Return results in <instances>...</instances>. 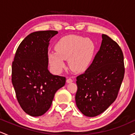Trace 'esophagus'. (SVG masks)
Masks as SVG:
<instances>
[{
    "mask_svg": "<svg viewBox=\"0 0 135 135\" xmlns=\"http://www.w3.org/2000/svg\"><path fill=\"white\" fill-rule=\"evenodd\" d=\"M73 79L72 78V77H66V83H72V82H73Z\"/></svg>",
    "mask_w": 135,
    "mask_h": 135,
    "instance_id": "obj_1",
    "label": "esophagus"
}]
</instances>
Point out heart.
Here are the masks:
<instances>
[{"instance_id": "1", "label": "heart", "mask_w": 135, "mask_h": 135, "mask_svg": "<svg viewBox=\"0 0 135 135\" xmlns=\"http://www.w3.org/2000/svg\"><path fill=\"white\" fill-rule=\"evenodd\" d=\"M56 52H49L48 58L52 69L60 72L65 67L64 60L72 70L82 72L89 66L95 45L91 39L79 35H69L60 38L55 45Z\"/></svg>"}]
</instances>
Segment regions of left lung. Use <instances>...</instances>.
<instances>
[{
	"instance_id": "8db88e82",
	"label": "left lung",
	"mask_w": 135,
	"mask_h": 135,
	"mask_svg": "<svg viewBox=\"0 0 135 135\" xmlns=\"http://www.w3.org/2000/svg\"><path fill=\"white\" fill-rule=\"evenodd\" d=\"M102 37L100 50L92 63L77 77L75 103L87 117L100 115L115 101L124 75L121 49L108 35Z\"/></svg>"
}]
</instances>
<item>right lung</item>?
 <instances>
[{"mask_svg": "<svg viewBox=\"0 0 135 135\" xmlns=\"http://www.w3.org/2000/svg\"><path fill=\"white\" fill-rule=\"evenodd\" d=\"M55 30L29 34L17 49L12 64V83L18 103L33 117L44 114L55 94L65 84V77L52 75L48 70V46Z\"/></svg>", "mask_w": 135, "mask_h": 135, "instance_id": "right-lung-1", "label": "right lung"}]
</instances>
